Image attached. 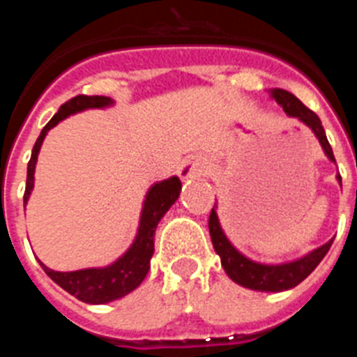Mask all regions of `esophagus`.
<instances>
[{"instance_id": "esophagus-1", "label": "esophagus", "mask_w": 357, "mask_h": 357, "mask_svg": "<svg viewBox=\"0 0 357 357\" xmlns=\"http://www.w3.org/2000/svg\"><path fill=\"white\" fill-rule=\"evenodd\" d=\"M207 169L206 160L200 159V157H189L184 164L178 169V176L182 181H193V178H198V176L204 175V172Z\"/></svg>"}]
</instances>
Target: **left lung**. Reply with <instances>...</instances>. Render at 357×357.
<instances>
[{
	"instance_id": "1",
	"label": "left lung",
	"mask_w": 357,
	"mask_h": 357,
	"mask_svg": "<svg viewBox=\"0 0 357 357\" xmlns=\"http://www.w3.org/2000/svg\"><path fill=\"white\" fill-rule=\"evenodd\" d=\"M270 94H272L273 100L284 109V112L289 118L301 119L305 127H309L313 130V134L317 135L318 143H320L321 150H324V153L327 155V159L336 162V160H334L333 148H331L329 141H327L326 130L321 127L320 118L314 114L313 110L307 109L298 98L293 96L291 93H288V91L284 89H272ZM336 178H338V182L342 184V176L338 175ZM209 234L211 241H213L214 252L220 255L222 266L227 272V275L234 280L236 284L243 286V288L255 289V291L277 293L295 288L296 284H301L302 280L320 264V261L326 257L331 245H333V239H331L326 245L314 248L313 252L305 254L301 259L289 261V263H255V261L248 259L247 255H243L241 252L229 241V238H227L225 232H223L222 225H220V220H218L216 204H214L209 216Z\"/></svg>"
}]
</instances>
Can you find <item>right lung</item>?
<instances>
[{"label":"right lung","instance_id":"1","mask_svg":"<svg viewBox=\"0 0 357 357\" xmlns=\"http://www.w3.org/2000/svg\"><path fill=\"white\" fill-rule=\"evenodd\" d=\"M110 105H114V102L107 96L80 94V96H75L69 102H66L59 109V112L50 119L48 125L43 128L40 135L37 137L33 150H31L26 173V189H24V206L28 204V198H30L31 189H33L37 155H39V150L48 130L56 127L68 116L87 109H105ZM181 188L182 184L178 176H169L166 181L155 182L148 189L146 198L143 202V211H141L139 229H137L134 243L119 259H116L109 266L85 268V270H77V272H55L40 261L39 264L53 282H56L69 295L77 296L78 301L85 302V304H107V302L118 301L121 296L128 295L143 282L148 270H150L155 229L159 225L160 218L168 213L169 207L176 202V198L181 195Z\"/></svg>","mask_w":357,"mask_h":357}]
</instances>
